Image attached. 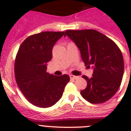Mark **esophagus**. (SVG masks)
Returning <instances> with one entry per match:
<instances>
[{"label":"esophagus","instance_id":"34e87169","mask_svg":"<svg viewBox=\"0 0 131 131\" xmlns=\"http://www.w3.org/2000/svg\"><path fill=\"white\" fill-rule=\"evenodd\" d=\"M69 77H70V78L71 79H77V78H79L78 76H75L73 75H70Z\"/></svg>","mask_w":131,"mask_h":131}]
</instances>
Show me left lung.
<instances>
[{
    "label": "left lung",
    "instance_id": "1",
    "mask_svg": "<svg viewBox=\"0 0 131 131\" xmlns=\"http://www.w3.org/2000/svg\"><path fill=\"white\" fill-rule=\"evenodd\" d=\"M68 35L81 52L85 66L92 65L91 78L83 75L87 82L82 96L92 104H102L110 100L121 85L124 62L121 50L112 39L94 29L66 30Z\"/></svg>",
    "mask_w": 131,
    "mask_h": 131
}]
</instances>
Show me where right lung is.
Returning <instances> with one entry per match:
<instances>
[{
	"instance_id": "right-lung-1",
	"label": "right lung",
	"mask_w": 131,
	"mask_h": 131,
	"mask_svg": "<svg viewBox=\"0 0 131 131\" xmlns=\"http://www.w3.org/2000/svg\"><path fill=\"white\" fill-rule=\"evenodd\" d=\"M64 31H45L27 38L16 54L14 73L16 83L24 96L39 107L53 106L62 98L69 76H55L47 72L52 57L54 44Z\"/></svg>"
}]
</instances>
